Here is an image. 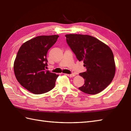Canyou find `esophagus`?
Listing matches in <instances>:
<instances>
[{
    "label": "esophagus",
    "mask_w": 131,
    "mask_h": 131,
    "mask_svg": "<svg viewBox=\"0 0 131 131\" xmlns=\"http://www.w3.org/2000/svg\"><path fill=\"white\" fill-rule=\"evenodd\" d=\"M65 75H68V76L69 77H73L75 76V74H65Z\"/></svg>",
    "instance_id": "34e87169"
}]
</instances>
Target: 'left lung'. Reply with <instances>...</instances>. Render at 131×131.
I'll return each instance as SVG.
<instances>
[{"label":"left lung","instance_id":"8db88e82","mask_svg":"<svg viewBox=\"0 0 131 131\" xmlns=\"http://www.w3.org/2000/svg\"><path fill=\"white\" fill-rule=\"evenodd\" d=\"M66 42L87 71L79 75L84 84L79 88L85 93L101 92L112 82L115 73L113 53L109 47L91 35L66 34Z\"/></svg>","mask_w":131,"mask_h":131}]
</instances>
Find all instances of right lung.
I'll return each instance as SVG.
<instances>
[{
  "mask_svg": "<svg viewBox=\"0 0 131 131\" xmlns=\"http://www.w3.org/2000/svg\"><path fill=\"white\" fill-rule=\"evenodd\" d=\"M59 36H38L24 43L19 48L14 62L17 80L27 91L42 94L54 87L58 75L46 70L47 54Z\"/></svg>",
  "mask_w": 131,
  "mask_h": 131,
  "instance_id": "obj_1",
  "label": "right lung"
}]
</instances>
